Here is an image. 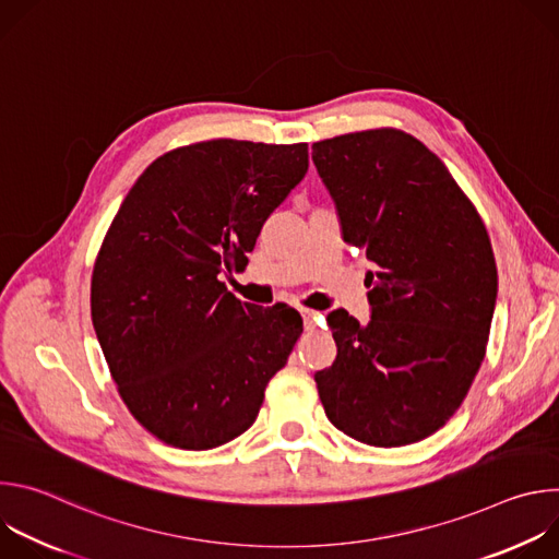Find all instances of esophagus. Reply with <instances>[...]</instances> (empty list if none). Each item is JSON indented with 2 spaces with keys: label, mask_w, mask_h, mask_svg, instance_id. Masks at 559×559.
Wrapping results in <instances>:
<instances>
[{
  "label": "esophagus",
  "mask_w": 559,
  "mask_h": 559,
  "mask_svg": "<svg viewBox=\"0 0 559 559\" xmlns=\"http://www.w3.org/2000/svg\"><path fill=\"white\" fill-rule=\"evenodd\" d=\"M300 316H302V328H305V332H313L316 325L323 321L321 313L309 311V309H300Z\"/></svg>",
  "instance_id": "34e87169"
}]
</instances>
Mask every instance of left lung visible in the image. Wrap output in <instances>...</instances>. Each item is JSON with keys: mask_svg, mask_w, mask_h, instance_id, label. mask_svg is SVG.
<instances>
[{"mask_svg": "<svg viewBox=\"0 0 559 559\" xmlns=\"http://www.w3.org/2000/svg\"><path fill=\"white\" fill-rule=\"evenodd\" d=\"M343 241L376 265L360 325L328 313L338 347L313 373L336 429L371 447L438 431L480 369L498 298L487 227L440 158L407 132L380 128L311 145Z\"/></svg>", "mask_w": 559, "mask_h": 559, "instance_id": "1", "label": "left lung"}]
</instances>
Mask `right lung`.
Returning a JSON list of instances; mask_svg holds the SVG:
<instances>
[{"label": "right lung", "instance_id": "1", "mask_svg": "<svg viewBox=\"0 0 559 559\" xmlns=\"http://www.w3.org/2000/svg\"><path fill=\"white\" fill-rule=\"evenodd\" d=\"M307 143L212 139L158 156L123 199L93 272L97 341L130 414L188 451L248 431L300 313L241 302L221 276L302 181Z\"/></svg>", "mask_w": 559, "mask_h": 559}]
</instances>
